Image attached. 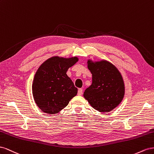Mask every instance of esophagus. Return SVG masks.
<instances>
[{
    "label": "esophagus",
    "instance_id": "1",
    "mask_svg": "<svg viewBox=\"0 0 154 154\" xmlns=\"http://www.w3.org/2000/svg\"><path fill=\"white\" fill-rule=\"evenodd\" d=\"M78 95H82V90L81 88H79L78 90Z\"/></svg>",
    "mask_w": 154,
    "mask_h": 154
}]
</instances>
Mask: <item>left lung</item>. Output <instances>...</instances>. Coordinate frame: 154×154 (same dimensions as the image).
<instances>
[{"label": "left lung", "instance_id": "left-lung-1", "mask_svg": "<svg viewBox=\"0 0 154 154\" xmlns=\"http://www.w3.org/2000/svg\"><path fill=\"white\" fill-rule=\"evenodd\" d=\"M92 74V84L84 92V97L96 110L108 112L121 103L125 95V84L118 69L107 60H88Z\"/></svg>", "mask_w": 154, "mask_h": 154}]
</instances>
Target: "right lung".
<instances>
[{"mask_svg":"<svg viewBox=\"0 0 154 154\" xmlns=\"http://www.w3.org/2000/svg\"><path fill=\"white\" fill-rule=\"evenodd\" d=\"M77 57H53L44 62L35 75L32 93L37 106L43 112L57 113L77 94V88L66 74L75 64Z\"/></svg>","mask_w":154,"mask_h":154,"instance_id":"obj_1","label":"right lung"}]
</instances>
